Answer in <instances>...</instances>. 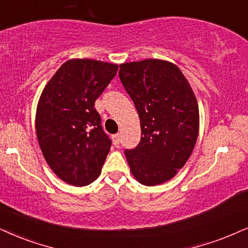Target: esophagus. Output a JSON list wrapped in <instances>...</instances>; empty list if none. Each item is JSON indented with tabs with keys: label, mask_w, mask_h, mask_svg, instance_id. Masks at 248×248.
<instances>
[{
	"label": "esophagus",
	"mask_w": 248,
	"mask_h": 248,
	"mask_svg": "<svg viewBox=\"0 0 248 248\" xmlns=\"http://www.w3.org/2000/svg\"><path fill=\"white\" fill-rule=\"evenodd\" d=\"M113 144L115 146H119V144H120V134L113 135Z\"/></svg>",
	"instance_id": "34e87169"
}]
</instances>
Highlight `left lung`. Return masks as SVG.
Returning a JSON list of instances; mask_svg holds the SVG:
<instances>
[{
  "label": "left lung",
  "mask_w": 248,
  "mask_h": 248,
  "mask_svg": "<svg viewBox=\"0 0 248 248\" xmlns=\"http://www.w3.org/2000/svg\"><path fill=\"white\" fill-rule=\"evenodd\" d=\"M119 77L140 115V142L126 150L133 176L155 186L186 165L199 133L197 98L180 68L161 59L124 62Z\"/></svg>",
  "instance_id": "1"
}]
</instances>
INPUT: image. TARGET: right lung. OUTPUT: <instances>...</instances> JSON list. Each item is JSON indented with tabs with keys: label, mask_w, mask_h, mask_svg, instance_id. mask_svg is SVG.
I'll return each mask as SVG.
<instances>
[{
	"label": "right lung",
	"mask_w": 248,
	"mask_h": 248,
	"mask_svg": "<svg viewBox=\"0 0 248 248\" xmlns=\"http://www.w3.org/2000/svg\"><path fill=\"white\" fill-rule=\"evenodd\" d=\"M117 71L111 62L70 59L41 93L35 115L39 145L52 171L71 186H88L101 174L111 140L93 105Z\"/></svg>",
	"instance_id": "obj_1"
}]
</instances>
